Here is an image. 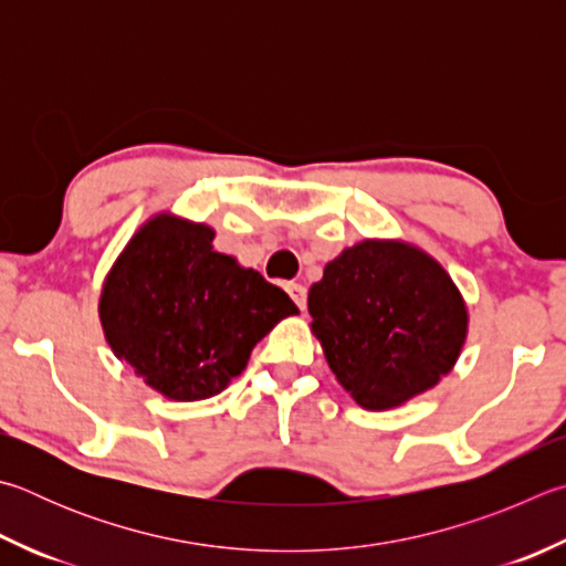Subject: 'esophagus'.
<instances>
[{
    "label": "esophagus",
    "mask_w": 566,
    "mask_h": 566,
    "mask_svg": "<svg viewBox=\"0 0 566 566\" xmlns=\"http://www.w3.org/2000/svg\"><path fill=\"white\" fill-rule=\"evenodd\" d=\"M286 292H290L294 304L304 312L306 310V286L300 284V282H290V284H286Z\"/></svg>",
    "instance_id": "1"
}]
</instances>
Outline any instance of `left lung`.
<instances>
[{"mask_svg": "<svg viewBox=\"0 0 566 566\" xmlns=\"http://www.w3.org/2000/svg\"><path fill=\"white\" fill-rule=\"evenodd\" d=\"M312 334L348 396L388 410L453 371L470 314L453 276L406 240H361L310 290Z\"/></svg>", "mask_w": 566, "mask_h": 566, "instance_id": "8db88e82", "label": "left lung"}]
</instances>
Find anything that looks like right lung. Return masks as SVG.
<instances>
[{
  "instance_id": "add662e5",
  "label": "right lung",
  "mask_w": 566,
  "mask_h": 566,
  "mask_svg": "<svg viewBox=\"0 0 566 566\" xmlns=\"http://www.w3.org/2000/svg\"><path fill=\"white\" fill-rule=\"evenodd\" d=\"M212 240L210 224L156 212L101 286L98 318L111 352L178 403L222 394L256 342L300 312L280 286L214 250Z\"/></svg>"
}]
</instances>
